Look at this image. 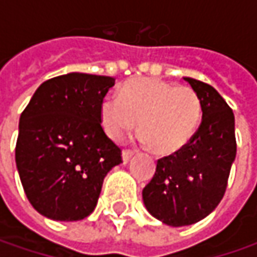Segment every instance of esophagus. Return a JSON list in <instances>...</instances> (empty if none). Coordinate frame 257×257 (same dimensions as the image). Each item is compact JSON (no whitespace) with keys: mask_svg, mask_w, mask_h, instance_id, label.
I'll list each match as a JSON object with an SVG mask.
<instances>
[{"mask_svg":"<svg viewBox=\"0 0 257 257\" xmlns=\"http://www.w3.org/2000/svg\"><path fill=\"white\" fill-rule=\"evenodd\" d=\"M134 156L133 150H123V162L124 163H127L132 157Z\"/></svg>","mask_w":257,"mask_h":257,"instance_id":"obj_1","label":"esophagus"}]
</instances>
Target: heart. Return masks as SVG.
Returning <instances> with one entry per match:
<instances>
[{
  "label": "heart",
  "mask_w": 257,
  "mask_h": 257,
  "mask_svg": "<svg viewBox=\"0 0 257 257\" xmlns=\"http://www.w3.org/2000/svg\"><path fill=\"white\" fill-rule=\"evenodd\" d=\"M105 134L120 140L136 127L140 140L154 152L170 154L190 142L202 118V101L187 85H176L154 78L133 80L120 94L105 95L100 105Z\"/></svg>",
  "instance_id": "obj_1"
}]
</instances>
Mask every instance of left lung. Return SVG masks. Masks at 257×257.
I'll use <instances>...</instances> for the list:
<instances>
[{
    "label": "left lung",
    "instance_id": "8db88e82",
    "mask_svg": "<svg viewBox=\"0 0 257 257\" xmlns=\"http://www.w3.org/2000/svg\"><path fill=\"white\" fill-rule=\"evenodd\" d=\"M202 101V123L179 152L157 160L143 202L157 220L173 227L200 222L217 207L236 157L234 115L212 85L184 77Z\"/></svg>",
    "mask_w": 257,
    "mask_h": 257
}]
</instances>
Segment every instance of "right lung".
Wrapping results in <instances>:
<instances>
[{"mask_svg":"<svg viewBox=\"0 0 257 257\" xmlns=\"http://www.w3.org/2000/svg\"><path fill=\"white\" fill-rule=\"evenodd\" d=\"M113 77L70 73L37 88L20 117L15 163L27 199L51 220L75 222L97 206L121 150L105 136L100 105Z\"/></svg>","mask_w":257,"mask_h":257,"instance_id":"right-lung-1","label":"right lung"}]
</instances>
